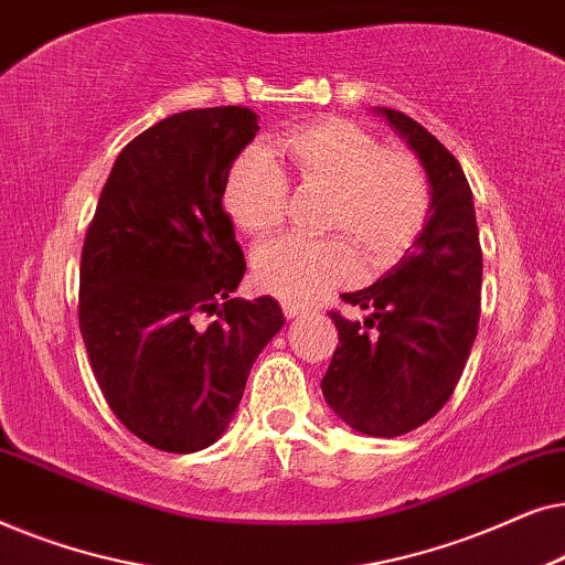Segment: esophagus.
I'll return each mask as SVG.
<instances>
[{
  "mask_svg": "<svg viewBox=\"0 0 565 565\" xmlns=\"http://www.w3.org/2000/svg\"><path fill=\"white\" fill-rule=\"evenodd\" d=\"M308 308L303 303H298V300H285L282 303V313L288 316V319H298V316H303Z\"/></svg>",
  "mask_w": 565,
  "mask_h": 565,
  "instance_id": "obj_1",
  "label": "esophagus"
}]
</instances>
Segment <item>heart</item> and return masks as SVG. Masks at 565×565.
Segmentation results:
<instances>
[{
  "label": "heart",
  "instance_id": "b5f03b06",
  "mask_svg": "<svg viewBox=\"0 0 565 565\" xmlns=\"http://www.w3.org/2000/svg\"><path fill=\"white\" fill-rule=\"evenodd\" d=\"M308 188L331 192L323 228L342 238L280 236L252 257L254 282L288 300H311L347 280L360 254L370 269L396 262L422 234L429 215V182L412 153L383 143L350 120L327 118L292 128L277 141ZM288 203V177L267 149H246L228 169L223 207L252 236L273 231Z\"/></svg>",
  "mask_w": 565,
  "mask_h": 565
}]
</instances>
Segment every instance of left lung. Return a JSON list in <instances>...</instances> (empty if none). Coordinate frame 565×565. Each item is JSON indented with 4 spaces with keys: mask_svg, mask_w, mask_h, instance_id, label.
I'll list each match as a JSON object with an SVG mask.
<instances>
[{
    "mask_svg": "<svg viewBox=\"0 0 565 565\" xmlns=\"http://www.w3.org/2000/svg\"><path fill=\"white\" fill-rule=\"evenodd\" d=\"M422 161L429 215L412 249L370 288L344 292L365 319L331 313L339 347L321 381L339 419L370 437L406 435L452 396L481 316L483 257L473 192L458 159L427 128L375 107Z\"/></svg>",
    "mask_w": 565,
    "mask_h": 565,
    "instance_id": "1",
    "label": "left lung"
}]
</instances>
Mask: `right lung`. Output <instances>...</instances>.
Returning <instances> with one entry per match:
<instances>
[{
	"instance_id": "add662e5",
	"label": "right lung",
	"mask_w": 565,
	"mask_h": 565,
	"mask_svg": "<svg viewBox=\"0 0 565 565\" xmlns=\"http://www.w3.org/2000/svg\"><path fill=\"white\" fill-rule=\"evenodd\" d=\"M249 107L159 120L115 159L87 231L79 329L113 414L164 452L221 439L254 360L282 329L275 298H234L246 273L223 188L257 136ZM216 313L211 324L202 313Z\"/></svg>"
}]
</instances>
